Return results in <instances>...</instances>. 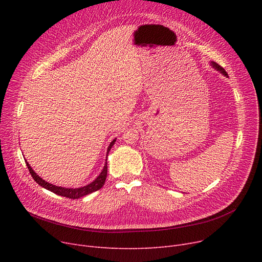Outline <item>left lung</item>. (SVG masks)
<instances>
[{
    "mask_svg": "<svg viewBox=\"0 0 262 262\" xmlns=\"http://www.w3.org/2000/svg\"><path fill=\"white\" fill-rule=\"evenodd\" d=\"M210 64L215 69V70H217V71H220V72H221L223 75H225V76H228V74H227V72L224 70V68H222L221 66H220V64H217L216 62H214V61H211L210 62Z\"/></svg>",
    "mask_w": 262,
    "mask_h": 262,
    "instance_id": "8db88e82",
    "label": "left lung"
}]
</instances>
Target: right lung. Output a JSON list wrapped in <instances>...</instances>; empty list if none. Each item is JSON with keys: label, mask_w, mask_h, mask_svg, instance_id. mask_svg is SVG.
I'll list each match as a JSON object with an SVG mask.
<instances>
[{"label": "right lung", "mask_w": 262, "mask_h": 262, "mask_svg": "<svg viewBox=\"0 0 262 262\" xmlns=\"http://www.w3.org/2000/svg\"><path fill=\"white\" fill-rule=\"evenodd\" d=\"M115 142H116V139H114L112 142H110V144H109V146H108V148H107V156H108V153H109L110 148L113 147V145L115 144ZM25 163H26L27 169H29V171H30L32 177L34 178L35 182H36L39 186L46 188L47 190L53 192V193H55V194L61 195V196H64V198H69V199H73V200H74V199L82 198V196H85V195H88V194L92 193V192H95V191L100 190V189L104 186L105 181H106V177H107V157H106L105 166H104V168H103L101 174H100L98 177H96L95 180H94L92 183H90L89 185L84 186V187H80V188H75V189H73V188L58 187V186H55V185H52V184L46 182V181L42 180V178H41L39 175H37V173L34 172V170L32 169V167L30 166V163L27 162L26 160H25Z\"/></svg>", "instance_id": "add662e5"}]
</instances>
